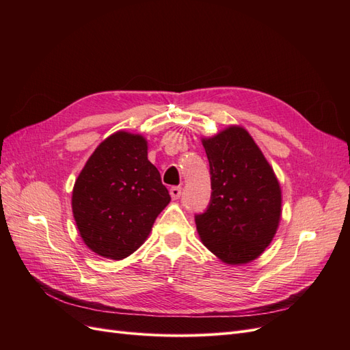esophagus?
Masks as SVG:
<instances>
[{"label":"esophagus","instance_id":"1","mask_svg":"<svg viewBox=\"0 0 350 350\" xmlns=\"http://www.w3.org/2000/svg\"><path fill=\"white\" fill-rule=\"evenodd\" d=\"M181 193H183L181 187H171V189H169V194H171V197L174 200H178L179 197H181Z\"/></svg>","mask_w":350,"mask_h":350}]
</instances>
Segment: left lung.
<instances>
[{
	"mask_svg": "<svg viewBox=\"0 0 350 350\" xmlns=\"http://www.w3.org/2000/svg\"><path fill=\"white\" fill-rule=\"evenodd\" d=\"M210 165L211 197L196 215L204 245L226 264H247L261 256L276 234L282 189L273 167L242 126L230 125L203 139Z\"/></svg>",
	"mask_w": 350,
	"mask_h": 350,
	"instance_id": "8db88e82",
	"label": "left lung"
}]
</instances>
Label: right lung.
Instances as JSON below:
<instances>
[{
	"label": "right lung",
	"instance_id": "add662e5",
	"mask_svg": "<svg viewBox=\"0 0 350 350\" xmlns=\"http://www.w3.org/2000/svg\"><path fill=\"white\" fill-rule=\"evenodd\" d=\"M161 174L140 134L118 131L103 140L72 188V215L84 243L111 260L129 257L149 237L169 204Z\"/></svg>",
	"mask_w": 350,
	"mask_h": 350
}]
</instances>
